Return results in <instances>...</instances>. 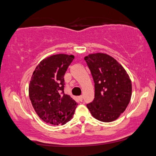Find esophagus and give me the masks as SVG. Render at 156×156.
<instances>
[{
	"label": "esophagus",
	"mask_w": 156,
	"mask_h": 156,
	"mask_svg": "<svg viewBox=\"0 0 156 156\" xmlns=\"http://www.w3.org/2000/svg\"><path fill=\"white\" fill-rule=\"evenodd\" d=\"M78 99H79V100H80V101H82V100H83V96H82V95L79 96Z\"/></svg>",
	"instance_id": "1"
}]
</instances>
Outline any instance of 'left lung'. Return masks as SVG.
Wrapping results in <instances>:
<instances>
[{"instance_id": "obj_1", "label": "left lung", "mask_w": 156, "mask_h": 156, "mask_svg": "<svg viewBox=\"0 0 156 156\" xmlns=\"http://www.w3.org/2000/svg\"><path fill=\"white\" fill-rule=\"evenodd\" d=\"M95 83V98L87 105L94 118L103 122L117 119L128 106L132 85L126 70L107 54L85 57Z\"/></svg>"}]
</instances>
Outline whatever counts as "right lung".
I'll list each match as a JSON object with an SVG mask.
<instances>
[{
	"mask_svg": "<svg viewBox=\"0 0 156 156\" xmlns=\"http://www.w3.org/2000/svg\"><path fill=\"white\" fill-rule=\"evenodd\" d=\"M73 59V55L64 54L47 57L37 66L32 76L30 101L39 117L48 124L63 125L73 117L78 103L63 93V77Z\"/></svg>",
	"mask_w": 156,
	"mask_h": 156,
	"instance_id": "add662e5",
	"label": "right lung"
}]
</instances>
